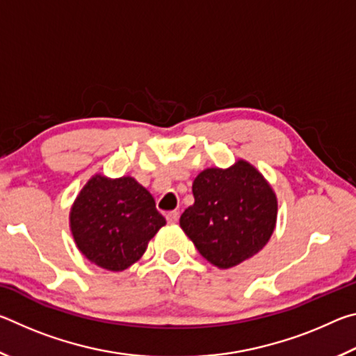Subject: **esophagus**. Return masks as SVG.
I'll list each match as a JSON object with an SVG mask.
<instances>
[{"label":"esophagus","instance_id":"1","mask_svg":"<svg viewBox=\"0 0 356 356\" xmlns=\"http://www.w3.org/2000/svg\"><path fill=\"white\" fill-rule=\"evenodd\" d=\"M166 221L170 222V225H176V222L179 221V212H176V210H172V212H168L166 213Z\"/></svg>","mask_w":356,"mask_h":356}]
</instances>
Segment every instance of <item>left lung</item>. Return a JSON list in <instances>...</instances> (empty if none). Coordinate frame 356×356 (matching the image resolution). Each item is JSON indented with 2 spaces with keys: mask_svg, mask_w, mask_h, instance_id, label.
<instances>
[{
  "mask_svg": "<svg viewBox=\"0 0 356 356\" xmlns=\"http://www.w3.org/2000/svg\"><path fill=\"white\" fill-rule=\"evenodd\" d=\"M195 204L180 227L200 254L221 270L257 254L276 227L278 200L262 172L238 159L229 168H207L193 180Z\"/></svg>",
  "mask_w": 356,
  "mask_h": 356,
  "instance_id": "obj_1",
  "label": "left lung"
}]
</instances>
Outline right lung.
Returning a JSON list of instances; mask_svg holds the SVG:
<instances>
[{
  "instance_id": "add662e5",
  "label": "right lung",
  "mask_w": 356,
  "mask_h": 356,
  "mask_svg": "<svg viewBox=\"0 0 356 356\" xmlns=\"http://www.w3.org/2000/svg\"><path fill=\"white\" fill-rule=\"evenodd\" d=\"M72 237L81 254L110 272H122L140 261L161 226L166 225L150 193L134 177L95 174L70 207Z\"/></svg>"
}]
</instances>
